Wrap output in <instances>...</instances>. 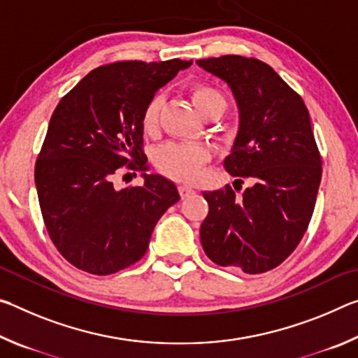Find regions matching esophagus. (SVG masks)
<instances>
[{
  "label": "esophagus",
  "instance_id": "34e87169",
  "mask_svg": "<svg viewBox=\"0 0 358 358\" xmlns=\"http://www.w3.org/2000/svg\"><path fill=\"white\" fill-rule=\"evenodd\" d=\"M178 191H180V196H181V199H186V197H189L191 194H194V189L191 186H186V185H181V186H178Z\"/></svg>",
  "mask_w": 358,
  "mask_h": 358
}]
</instances>
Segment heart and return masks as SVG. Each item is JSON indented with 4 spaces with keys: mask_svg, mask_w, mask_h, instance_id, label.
Masks as SVG:
<instances>
[{
    "mask_svg": "<svg viewBox=\"0 0 358 358\" xmlns=\"http://www.w3.org/2000/svg\"><path fill=\"white\" fill-rule=\"evenodd\" d=\"M189 94L194 107L202 117L217 115L221 117L226 110L227 102L220 90L207 83H192L189 87ZM162 107V98L159 94L151 98L142 115V126L147 132H153L159 121V110ZM208 161V151L197 147V145H178L169 143L156 153V166L167 177L192 181L201 175V169Z\"/></svg>",
    "mask_w": 358,
    "mask_h": 358,
    "instance_id": "obj_1",
    "label": "heart"
}]
</instances>
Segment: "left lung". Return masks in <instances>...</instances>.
Returning a JSON list of instances; mask_svg holds the SVG:
<instances>
[{
	"label": "left lung",
	"mask_w": 358,
	"mask_h": 358,
	"mask_svg": "<svg viewBox=\"0 0 358 358\" xmlns=\"http://www.w3.org/2000/svg\"><path fill=\"white\" fill-rule=\"evenodd\" d=\"M196 63L234 94L238 129L224 166L232 177L252 180L241 197L230 186L203 192L210 207L201 226L203 251L221 266L264 273L295 250L311 221L322 162L310 113L259 59L226 55Z\"/></svg>",
	"instance_id": "1"
}]
</instances>
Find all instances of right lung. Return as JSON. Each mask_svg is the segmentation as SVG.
Here are the masks:
<instances>
[{"instance_id": "1", "label": "right lung", "mask_w": 358, "mask_h": 358, "mask_svg": "<svg viewBox=\"0 0 358 358\" xmlns=\"http://www.w3.org/2000/svg\"><path fill=\"white\" fill-rule=\"evenodd\" d=\"M192 62H118L90 72L59 101L34 169L47 232L62 256L92 275L143 257L153 229L180 201L173 181L145 173L142 115L151 98ZM129 164L142 187L117 190Z\"/></svg>"}]
</instances>
